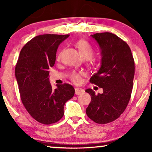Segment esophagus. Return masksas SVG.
Returning <instances> with one entry per match:
<instances>
[{"label": "esophagus", "instance_id": "1", "mask_svg": "<svg viewBox=\"0 0 152 152\" xmlns=\"http://www.w3.org/2000/svg\"><path fill=\"white\" fill-rule=\"evenodd\" d=\"M75 91L76 95H80V94H82V93H84V89L80 88H76L75 89Z\"/></svg>", "mask_w": 152, "mask_h": 152}]
</instances>
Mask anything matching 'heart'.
Segmentation results:
<instances>
[{
	"label": "heart",
	"mask_w": 152,
	"mask_h": 152,
	"mask_svg": "<svg viewBox=\"0 0 152 152\" xmlns=\"http://www.w3.org/2000/svg\"><path fill=\"white\" fill-rule=\"evenodd\" d=\"M75 45L78 49L80 55L85 59H89L93 56L94 51L88 43L84 40H79L75 43ZM61 53L58 54L57 58L59 59ZM70 80L75 83H79L80 81V73L77 72H72L70 75Z\"/></svg>",
	"instance_id": "heart-1"
}]
</instances>
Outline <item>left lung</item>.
<instances>
[{
  "mask_svg": "<svg viewBox=\"0 0 152 152\" xmlns=\"http://www.w3.org/2000/svg\"><path fill=\"white\" fill-rule=\"evenodd\" d=\"M91 37L101 50L102 62L90 82L102 88L103 93L85 91L91 97L86 113L96 123L107 124L119 118L127 107L134 86V59L127 43L115 34L102 32Z\"/></svg>",
  "mask_w": 152,
  "mask_h": 152,
  "instance_id": "obj_1",
  "label": "left lung"
}]
</instances>
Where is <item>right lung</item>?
Instances as JSON below:
<instances>
[{"label":"right lung","instance_id":"obj_1","mask_svg":"<svg viewBox=\"0 0 152 152\" xmlns=\"http://www.w3.org/2000/svg\"><path fill=\"white\" fill-rule=\"evenodd\" d=\"M69 34L39 35L20 50L15 76L20 99L30 115L41 124L55 123L64 116L65 103L75 94L71 85H57L55 90L49 82V69L55 65L59 45Z\"/></svg>","mask_w":152,"mask_h":152}]
</instances>
